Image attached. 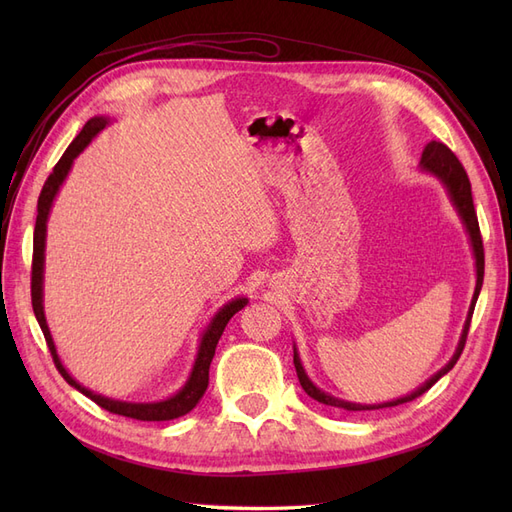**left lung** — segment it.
Returning <instances> with one entry per match:
<instances>
[{"instance_id": "obj_1", "label": "left lung", "mask_w": 512, "mask_h": 512, "mask_svg": "<svg viewBox=\"0 0 512 512\" xmlns=\"http://www.w3.org/2000/svg\"><path fill=\"white\" fill-rule=\"evenodd\" d=\"M421 168L425 170V173H431L433 177H438L444 188L448 192V196H451V203L455 205L459 218L463 222V226H466L468 230V237H470V245H472V252H474V260H476V288H474V297H472V303H470V312H468V318H466V324H463V331H461V337H459V344H457V350L453 354V359L448 361L438 374H433L423 386H418L416 391H412L410 395L406 397H399V399H393V401H386V404H374V406H363V404H352V401H344V399H337L329 393L320 391L318 386L307 378L305 369L301 365V359H299V352L297 348H294V367H297V376H299V382L303 386V391L320 401V404L324 406H333V408H342V410H348V412H361V410H380V408H391V406H399V404H406V401H412L416 399L418 395H423L425 391H429L433 384H436L444 374H448L455 367V363L459 361V356L463 352V346H466V339H468V331H470V320H472V314H474V305H476V299L480 294V286H483V275H485V250H483V237H480V228H478V218H476V211H474V203H472V188H470V179L466 175V168L461 166V162L457 160L455 153L448 149L444 143H438V141H431L427 143V147L423 149V156H421Z\"/></svg>"}]
</instances>
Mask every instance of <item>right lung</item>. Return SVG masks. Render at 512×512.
<instances>
[{"instance_id": "right-lung-1", "label": "right lung", "mask_w": 512, "mask_h": 512, "mask_svg": "<svg viewBox=\"0 0 512 512\" xmlns=\"http://www.w3.org/2000/svg\"><path fill=\"white\" fill-rule=\"evenodd\" d=\"M106 117H94L85 123V128L81 130V134L74 138L70 143V147L64 151V156L59 158V162L55 164L53 173L49 175V179L44 181L42 185V192L38 198V218H36V228H34V258H32V307H34V314L36 320L40 324V329L44 333L46 339V346L51 350V356L55 361V367L59 369V374L64 376V380L74 386L76 391H81L85 397H89L91 401H96V404L108 412L119 414V416H128V418H136V421H173V418H179L183 414H188L192 408H196V404L200 401V397L205 395L207 386H209V365L213 361V354H215V346H218L220 337L226 329L228 320L235 316L239 309H243L247 305L245 297L239 299H232L230 303H226L218 314L213 316V320L209 322L207 331L200 337V346H198V354H196V361L192 367V374L188 378V382L183 384V389L177 391L173 397L162 399V401H145V404H136V401H119V399H111V397H104L98 395L94 391L85 389L83 384L76 382L66 367L61 365L59 361V354L55 350V342L51 337L49 331V324H46L44 318V305H42V280H44V241H46V220H49V213L53 207V200L61 188V183L68 177L72 162L76 160V156L91 143V138H94L98 132H102L108 126Z\"/></svg>"}]
</instances>
